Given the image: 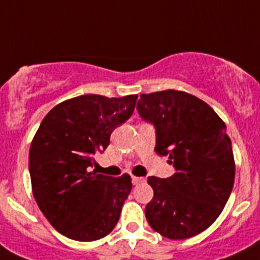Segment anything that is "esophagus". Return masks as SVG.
Masks as SVG:
<instances>
[{
  "instance_id": "obj_1",
  "label": "esophagus",
  "mask_w": 260,
  "mask_h": 260,
  "mask_svg": "<svg viewBox=\"0 0 260 260\" xmlns=\"http://www.w3.org/2000/svg\"><path fill=\"white\" fill-rule=\"evenodd\" d=\"M132 181H133V183H134V185H139V183L144 182V181H146V178H144V177H137V176H133Z\"/></svg>"
}]
</instances>
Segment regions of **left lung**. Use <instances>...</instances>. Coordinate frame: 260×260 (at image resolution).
I'll list each match as a JSON object with an SVG mask.
<instances>
[{"instance_id":"obj_1","label":"left lung","mask_w":260,"mask_h":260,"mask_svg":"<svg viewBox=\"0 0 260 260\" xmlns=\"http://www.w3.org/2000/svg\"><path fill=\"white\" fill-rule=\"evenodd\" d=\"M137 109L156 127L155 151L169 156L176 173L148 177L153 198L146 206L151 228L171 240L197 236L215 222L236 174L231 138L215 110L177 89L142 93Z\"/></svg>"}]
</instances>
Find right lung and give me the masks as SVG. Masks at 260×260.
I'll list each match as a JSON object with an SVG mask.
<instances>
[{
	"label": "right lung",
	"mask_w": 260,
	"mask_h": 260,
	"mask_svg": "<svg viewBox=\"0 0 260 260\" xmlns=\"http://www.w3.org/2000/svg\"><path fill=\"white\" fill-rule=\"evenodd\" d=\"M138 95H82L59 103L39 126L29 148L32 192L53 228L89 242L113 231L132 177L91 172L95 153L109 146L110 134L132 117Z\"/></svg>",
	"instance_id": "right-lung-1"
}]
</instances>
